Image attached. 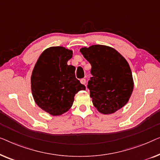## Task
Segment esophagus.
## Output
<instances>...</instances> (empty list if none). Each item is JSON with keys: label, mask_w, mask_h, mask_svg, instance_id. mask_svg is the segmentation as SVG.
<instances>
[{"label": "esophagus", "mask_w": 160, "mask_h": 160, "mask_svg": "<svg viewBox=\"0 0 160 160\" xmlns=\"http://www.w3.org/2000/svg\"><path fill=\"white\" fill-rule=\"evenodd\" d=\"M80 82L82 83V85H86V80H85V79H81L80 80Z\"/></svg>", "instance_id": "esophagus-1"}]
</instances>
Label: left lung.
Instances as JSON below:
<instances>
[{"label":"left lung","mask_w":160,"mask_h":160,"mask_svg":"<svg viewBox=\"0 0 160 160\" xmlns=\"http://www.w3.org/2000/svg\"><path fill=\"white\" fill-rule=\"evenodd\" d=\"M80 51L91 65L93 77L88 88L92 102L100 113L113 114L129 101L133 79L125 58L112 47L93 45Z\"/></svg>","instance_id":"8db88e82"}]
</instances>
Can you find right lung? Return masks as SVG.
<instances>
[{
  "label": "right lung",
  "instance_id": "1",
  "mask_svg": "<svg viewBox=\"0 0 160 160\" xmlns=\"http://www.w3.org/2000/svg\"><path fill=\"white\" fill-rule=\"evenodd\" d=\"M72 51L62 46L47 48L38 58L31 75V90L38 107L53 116L70 109L74 97L85 86L75 78V67L68 65Z\"/></svg>",
  "mask_w": 160,
  "mask_h": 160
}]
</instances>
